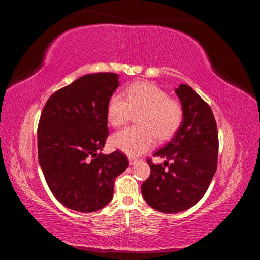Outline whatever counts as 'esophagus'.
I'll return each instance as SVG.
<instances>
[{"label":"esophagus","instance_id":"1","mask_svg":"<svg viewBox=\"0 0 260 260\" xmlns=\"http://www.w3.org/2000/svg\"><path fill=\"white\" fill-rule=\"evenodd\" d=\"M137 161H138V159L132 158V157H130V158H129V164H130V165H135Z\"/></svg>","mask_w":260,"mask_h":260}]
</instances>
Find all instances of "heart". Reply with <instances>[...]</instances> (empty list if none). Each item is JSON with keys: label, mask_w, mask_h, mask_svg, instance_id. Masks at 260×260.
<instances>
[{"label": "heart", "mask_w": 260, "mask_h": 260, "mask_svg": "<svg viewBox=\"0 0 260 260\" xmlns=\"http://www.w3.org/2000/svg\"><path fill=\"white\" fill-rule=\"evenodd\" d=\"M106 114L115 128L127 123L132 114H138L137 127L118 131L111 138L113 148L136 157L151 149L156 138L165 141L175 135L183 119V107L159 86L138 81L129 85L123 95L114 94L109 99Z\"/></svg>", "instance_id": "b5f03b06"}]
</instances>
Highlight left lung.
<instances>
[{
    "label": "left lung",
    "instance_id": "obj_1",
    "mask_svg": "<svg viewBox=\"0 0 260 260\" xmlns=\"http://www.w3.org/2000/svg\"><path fill=\"white\" fill-rule=\"evenodd\" d=\"M183 107V119L175 136L153 155L165 158L155 165L147 159L151 175L141 191L152 208L176 214L194 206L217 170L218 131L211 108L191 86L176 90Z\"/></svg>",
    "mask_w": 260,
    "mask_h": 260
}]
</instances>
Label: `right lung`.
Masks as SVG:
<instances>
[{
    "mask_svg": "<svg viewBox=\"0 0 260 260\" xmlns=\"http://www.w3.org/2000/svg\"><path fill=\"white\" fill-rule=\"evenodd\" d=\"M119 86L114 73L85 75L53 93L38 125L39 164L51 192L69 209L92 212L112 201L116 178L129 166L103 151L107 105Z\"/></svg>",
    "mask_w": 260,
    "mask_h": 260,
    "instance_id": "1",
    "label": "right lung"
}]
</instances>
